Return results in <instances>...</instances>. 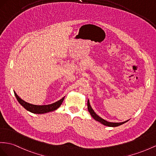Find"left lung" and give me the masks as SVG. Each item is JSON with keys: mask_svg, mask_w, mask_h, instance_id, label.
Returning a JSON list of instances; mask_svg holds the SVG:
<instances>
[{"mask_svg": "<svg viewBox=\"0 0 156 156\" xmlns=\"http://www.w3.org/2000/svg\"><path fill=\"white\" fill-rule=\"evenodd\" d=\"M87 107H88V111L89 112V113L90 114L91 116H92L93 119L98 121V122H101V124H102L103 125H105V126H109V127H116V126H120V125H122L123 124H124L125 122H128V120H126V121H124V122H108V121L104 120L103 119H102V118H101L100 116H98L97 114L94 112V111L93 110V108H91L90 105V102H89V101L88 100V101H87Z\"/></svg>", "mask_w": 156, "mask_h": 156, "instance_id": "obj_1", "label": "left lung"}]
</instances>
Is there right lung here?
Listing matches in <instances>:
<instances>
[{
    "mask_svg": "<svg viewBox=\"0 0 156 156\" xmlns=\"http://www.w3.org/2000/svg\"><path fill=\"white\" fill-rule=\"evenodd\" d=\"M14 95L16 97V99L18 101L19 103H20L25 109L27 110V111L34 114H44V113H47L49 112L55 111V110L58 109L60 107L64 100V98H65V97H63L62 99H60L59 101L50 105H35L30 104L28 102L23 101L22 98H20L18 96V94L16 93L15 91H14Z\"/></svg>",
    "mask_w": 156,
    "mask_h": 156,
    "instance_id": "1",
    "label": "right lung"
}]
</instances>
